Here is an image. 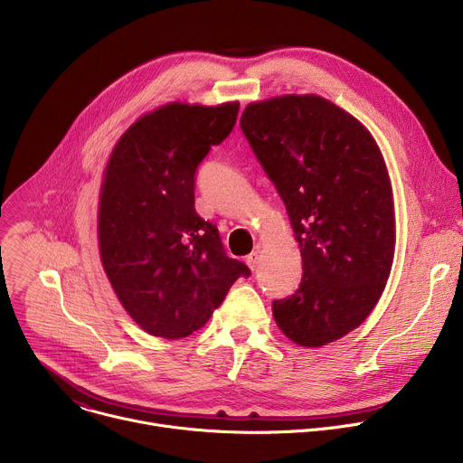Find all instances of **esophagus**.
<instances>
[{
  "label": "esophagus",
  "instance_id": "esophagus-1",
  "mask_svg": "<svg viewBox=\"0 0 463 463\" xmlns=\"http://www.w3.org/2000/svg\"><path fill=\"white\" fill-rule=\"evenodd\" d=\"M260 260H261V256H260V252H256V250H252L250 254L245 256V261H247V266H249L250 269H256V268H258Z\"/></svg>",
  "mask_w": 463,
  "mask_h": 463
}]
</instances>
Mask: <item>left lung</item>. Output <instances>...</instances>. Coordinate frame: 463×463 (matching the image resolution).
<instances>
[{
	"label": "left lung",
	"instance_id": "8db88e82",
	"mask_svg": "<svg viewBox=\"0 0 463 463\" xmlns=\"http://www.w3.org/2000/svg\"><path fill=\"white\" fill-rule=\"evenodd\" d=\"M275 183L302 254L298 289L273 302L282 334L318 348L355 329L390 275L392 186L370 131L317 95L252 102L240 120Z\"/></svg>",
	"mask_w": 463,
	"mask_h": 463
}]
</instances>
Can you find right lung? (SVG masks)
<instances>
[{
  "label": "right lung",
  "instance_id": "right-lung-1",
  "mask_svg": "<svg viewBox=\"0 0 463 463\" xmlns=\"http://www.w3.org/2000/svg\"><path fill=\"white\" fill-rule=\"evenodd\" d=\"M240 104L170 102L115 145L99 202V249L120 304L145 332L179 339L203 327L245 263L194 209L195 170L236 124Z\"/></svg>",
  "mask_w": 463,
  "mask_h": 463
}]
</instances>
